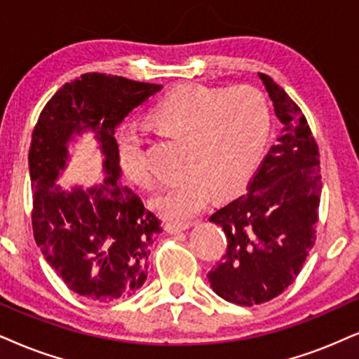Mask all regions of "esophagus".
Masks as SVG:
<instances>
[{
	"mask_svg": "<svg viewBox=\"0 0 359 359\" xmlns=\"http://www.w3.org/2000/svg\"><path fill=\"white\" fill-rule=\"evenodd\" d=\"M191 224L189 223H176V221H170V223H166V231L171 233V234H178L181 231H184V229H188Z\"/></svg>",
	"mask_w": 359,
	"mask_h": 359,
	"instance_id": "1",
	"label": "esophagus"
}]
</instances>
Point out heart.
<instances>
[{"label":"heart","mask_w":359,"mask_h":359,"mask_svg":"<svg viewBox=\"0 0 359 359\" xmlns=\"http://www.w3.org/2000/svg\"><path fill=\"white\" fill-rule=\"evenodd\" d=\"M154 125L187 138L183 171L187 175L163 187L154 205L176 221L201 213L213 193L226 196L253 178L266 151L271 111L258 88L241 85L211 88L183 85L166 93L151 108ZM119 163L140 188L156 183L138 128L128 126L118 140Z\"/></svg>","instance_id":"b5f03b06"}]
</instances>
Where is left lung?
<instances>
[{
  "label": "left lung",
  "mask_w": 359,
  "mask_h": 359,
  "mask_svg": "<svg viewBox=\"0 0 359 359\" xmlns=\"http://www.w3.org/2000/svg\"><path fill=\"white\" fill-rule=\"evenodd\" d=\"M283 130L246 193L210 221L226 234V253L206 274L213 291L240 306L266 303L296 280L315 246L320 221V149L299 106L258 73Z\"/></svg>",
  "instance_id": "1"
}]
</instances>
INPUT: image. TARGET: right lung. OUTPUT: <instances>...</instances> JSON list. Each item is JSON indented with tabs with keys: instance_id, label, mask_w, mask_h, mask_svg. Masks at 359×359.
<instances>
[{
	"instance_id": "right-lung-1",
	"label": "right lung",
	"mask_w": 359,
	"mask_h": 359,
	"mask_svg": "<svg viewBox=\"0 0 359 359\" xmlns=\"http://www.w3.org/2000/svg\"><path fill=\"white\" fill-rule=\"evenodd\" d=\"M161 90L104 73L65 83L48 101L31 135L28 153L33 189L34 241L65 285L95 302L131 296L148 276L149 246L161 219L140 194L119 183L118 143L113 133L131 109ZM97 131L105 154L101 187L65 192L54 180L64 167L65 144L74 132Z\"/></svg>"
}]
</instances>
